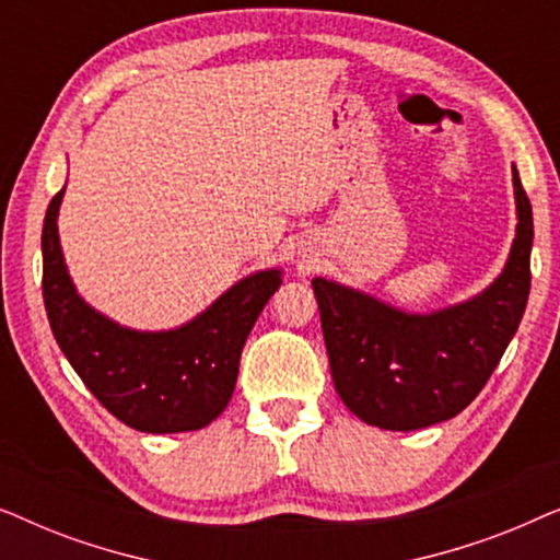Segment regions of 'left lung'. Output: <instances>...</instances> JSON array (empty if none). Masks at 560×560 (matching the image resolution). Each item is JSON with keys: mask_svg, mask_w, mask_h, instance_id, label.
I'll return each instance as SVG.
<instances>
[{"mask_svg": "<svg viewBox=\"0 0 560 560\" xmlns=\"http://www.w3.org/2000/svg\"><path fill=\"white\" fill-rule=\"evenodd\" d=\"M517 226L508 262L469 301L431 313L313 278L334 387L366 425L418 431L454 418L481 393L530 295L533 209L512 165Z\"/></svg>", "mask_w": 560, "mask_h": 560, "instance_id": "1", "label": "left lung"}]
</instances>
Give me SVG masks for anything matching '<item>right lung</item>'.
<instances>
[{"mask_svg":"<svg viewBox=\"0 0 560 560\" xmlns=\"http://www.w3.org/2000/svg\"><path fill=\"white\" fill-rule=\"evenodd\" d=\"M63 194L52 198L43 224V301L60 351L96 400L135 431L206 428L232 400L244 341L282 285V270L247 275L178 328L137 331L75 290L58 236Z\"/></svg>","mask_w":560,"mask_h":560,"instance_id":"1","label":"right lung"}]
</instances>
